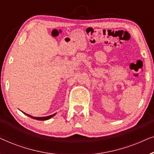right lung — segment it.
<instances>
[{
    "instance_id": "obj_1",
    "label": "right lung",
    "mask_w": 154,
    "mask_h": 154,
    "mask_svg": "<svg viewBox=\"0 0 154 154\" xmlns=\"http://www.w3.org/2000/svg\"><path fill=\"white\" fill-rule=\"evenodd\" d=\"M22 112H23V111H22ZM23 113H24L25 115L28 116L29 117L31 118V119H33L38 120V121H46V120H48V119H51L52 117H53L54 116H55V114H56V113H54V114H52V115L48 116H43V117H34V116H31V115H29V114H27V113H24V112H23Z\"/></svg>"
}]
</instances>
